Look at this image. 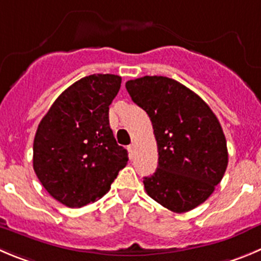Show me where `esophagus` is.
I'll use <instances>...</instances> for the list:
<instances>
[{
    "label": "esophagus",
    "mask_w": 261,
    "mask_h": 261,
    "mask_svg": "<svg viewBox=\"0 0 261 261\" xmlns=\"http://www.w3.org/2000/svg\"><path fill=\"white\" fill-rule=\"evenodd\" d=\"M128 150H130L131 153H135V150H136V144H135V143H131V144L128 145Z\"/></svg>",
    "instance_id": "obj_1"
}]
</instances>
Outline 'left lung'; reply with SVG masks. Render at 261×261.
I'll list each match as a JSON object with an SVG mask.
<instances>
[{"mask_svg": "<svg viewBox=\"0 0 261 261\" xmlns=\"http://www.w3.org/2000/svg\"><path fill=\"white\" fill-rule=\"evenodd\" d=\"M152 121L158 167L144 177L148 196L181 214L203 203L221 181L228 149L219 119L201 97L175 80L144 75L126 82Z\"/></svg>", "mask_w": 261, "mask_h": 261, "instance_id": "8db88e82", "label": "left lung"}]
</instances>
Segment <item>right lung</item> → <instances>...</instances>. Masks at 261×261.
I'll return each instance as SVG.
<instances>
[{
  "label": "right lung",
  "instance_id": "1",
  "mask_svg": "<svg viewBox=\"0 0 261 261\" xmlns=\"http://www.w3.org/2000/svg\"><path fill=\"white\" fill-rule=\"evenodd\" d=\"M121 77L91 74L68 87L41 119L33 169L51 197L68 207L101 198L127 164L109 126V106Z\"/></svg>",
  "mask_w": 261,
  "mask_h": 261
}]
</instances>
